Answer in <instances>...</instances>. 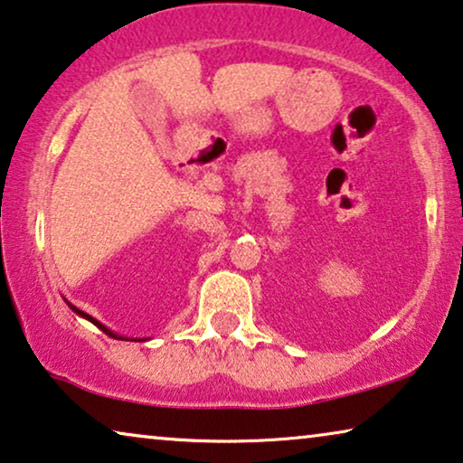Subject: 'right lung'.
Here are the masks:
<instances>
[{
  "label": "right lung",
  "mask_w": 463,
  "mask_h": 463,
  "mask_svg": "<svg viewBox=\"0 0 463 463\" xmlns=\"http://www.w3.org/2000/svg\"><path fill=\"white\" fill-rule=\"evenodd\" d=\"M69 307H71V309H72V311H75L77 315H81V317H85V319H90V321H91V324H93V326H98V327H99V330H102L104 334H109V336H112V338H118V340H123V338H120V336H117V334H115V332H110V330H109V327H106V326H102V324H99V321H98V319H93V317H91V315H87V313H83V311H79V309H77V307H75V305H71V303H69Z\"/></svg>",
  "instance_id": "right-lung-1"
}]
</instances>
